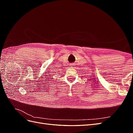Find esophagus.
Wrapping results in <instances>:
<instances>
[{
  "instance_id": "34e87169",
  "label": "esophagus",
  "mask_w": 133,
  "mask_h": 133,
  "mask_svg": "<svg viewBox=\"0 0 133 133\" xmlns=\"http://www.w3.org/2000/svg\"><path fill=\"white\" fill-rule=\"evenodd\" d=\"M71 66H73V65H73V64H71Z\"/></svg>"
}]
</instances>
